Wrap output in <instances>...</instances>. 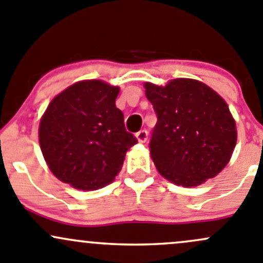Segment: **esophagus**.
I'll return each mask as SVG.
<instances>
[{
	"mask_svg": "<svg viewBox=\"0 0 263 263\" xmlns=\"http://www.w3.org/2000/svg\"><path fill=\"white\" fill-rule=\"evenodd\" d=\"M147 131L146 129H141V131H139L136 134V139L139 140V142H141V144H144V142L147 141Z\"/></svg>",
	"mask_w": 263,
	"mask_h": 263,
	"instance_id": "esophagus-1",
	"label": "esophagus"
}]
</instances>
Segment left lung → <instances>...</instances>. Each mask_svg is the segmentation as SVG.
Masks as SVG:
<instances>
[{"label": "left lung", "instance_id": "1", "mask_svg": "<svg viewBox=\"0 0 263 263\" xmlns=\"http://www.w3.org/2000/svg\"><path fill=\"white\" fill-rule=\"evenodd\" d=\"M158 122L150 154L159 173L183 187L214 178L232 158L235 121L225 100L203 82L176 79L165 86L145 84Z\"/></svg>", "mask_w": 263, "mask_h": 263}]
</instances>
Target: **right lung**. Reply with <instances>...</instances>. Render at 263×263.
Returning a JSON list of instances; mask_svg holds the SVG:
<instances>
[{
    "label": "right lung",
    "mask_w": 263,
    "mask_h": 263,
    "mask_svg": "<svg viewBox=\"0 0 263 263\" xmlns=\"http://www.w3.org/2000/svg\"><path fill=\"white\" fill-rule=\"evenodd\" d=\"M119 87L100 80L76 82L49 103L39 124V144L50 172L73 188L110 183L137 139L116 107Z\"/></svg>",
    "instance_id": "right-lung-1"
}]
</instances>
